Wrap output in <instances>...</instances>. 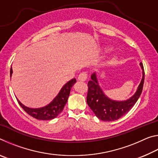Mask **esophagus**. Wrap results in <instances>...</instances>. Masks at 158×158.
<instances>
[{
    "label": "esophagus",
    "instance_id": "34e87169",
    "mask_svg": "<svg viewBox=\"0 0 158 158\" xmlns=\"http://www.w3.org/2000/svg\"><path fill=\"white\" fill-rule=\"evenodd\" d=\"M87 79H88V74L86 73H85V72H83V73H80L78 77V80L81 81H86Z\"/></svg>",
    "mask_w": 158,
    "mask_h": 158
}]
</instances>
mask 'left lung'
I'll list each match as a JSON object with an SVG mask.
<instances>
[{
    "label": "left lung",
    "instance_id": "left-lung-1",
    "mask_svg": "<svg viewBox=\"0 0 158 158\" xmlns=\"http://www.w3.org/2000/svg\"><path fill=\"white\" fill-rule=\"evenodd\" d=\"M143 77L136 93L130 98L124 101H116L109 98L98 84L97 74H91V79L88 82L87 104L99 119L103 121H114L127 114L137 102L143 90L144 69L143 63H140Z\"/></svg>",
    "mask_w": 158,
    "mask_h": 158
}]
</instances>
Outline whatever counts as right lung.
<instances>
[{"label": "right lung", "mask_w": 158, "mask_h": 158, "mask_svg": "<svg viewBox=\"0 0 158 158\" xmlns=\"http://www.w3.org/2000/svg\"><path fill=\"white\" fill-rule=\"evenodd\" d=\"M12 74V69H10V77ZM77 82L75 78L71 79L68 83L63 85L62 89H60V92L56 95L52 102L47 105V106H43L41 108H29L21 104V102L18 100L17 101L19 105L22 107L26 113L30 115L32 117L38 120H42V121H47V120H52L54 118L58 116V115L63 110L64 106L68 101V97L70 93V90L73 85Z\"/></svg>", "instance_id": "add662e5"}]
</instances>
